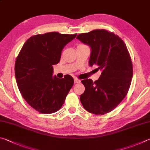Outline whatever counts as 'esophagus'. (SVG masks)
I'll list each match as a JSON object with an SVG mask.
<instances>
[{
    "instance_id": "34e87169",
    "label": "esophagus",
    "mask_w": 150,
    "mask_h": 150,
    "mask_svg": "<svg viewBox=\"0 0 150 150\" xmlns=\"http://www.w3.org/2000/svg\"><path fill=\"white\" fill-rule=\"evenodd\" d=\"M81 82V81L79 79H77V78H75L74 79V83H80Z\"/></svg>"
}]
</instances>
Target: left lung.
<instances>
[{"label": "left lung", "mask_w": 150, "mask_h": 150, "mask_svg": "<svg viewBox=\"0 0 150 150\" xmlns=\"http://www.w3.org/2000/svg\"><path fill=\"white\" fill-rule=\"evenodd\" d=\"M77 39L91 48L89 64L102 71L99 79L81 81L85 87L80 96L88 112L103 115L110 112L126 96L132 78V64L126 45L120 37L105 29L77 35Z\"/></svg>", "instance_id": "1"}]
</instances>
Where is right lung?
I'll return each instance as SVG.
<instances>
[{
  "mask_svg": "<svg viewBox=\"0 0 150 150\" xmlns=\"http://www.w3.org/2000/svg\"><path fill=\"white\" fill-rule=\"evenodd\" d=\"M77 34L50 32L32 36L24 43L16 58L15 76L20 93L28 104L41 113L60 109L74 83L69 75L52 76L62 51Z\"/></svg>",
  "mask_w": 150,
  "mask_h": 150,
  "instance_id": "obj_1",
  "label": "right lung"
}]
</instances>
